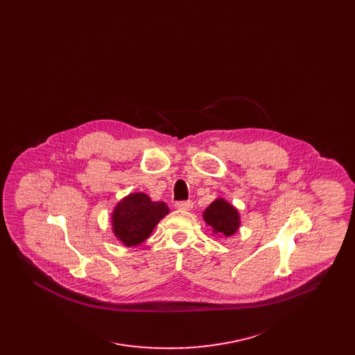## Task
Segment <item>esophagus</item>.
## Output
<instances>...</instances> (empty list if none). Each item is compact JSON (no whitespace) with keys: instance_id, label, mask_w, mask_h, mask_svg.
<instances>
[{"instance_id":"1","label":"esophagus","mask_w":355,"mask_h":355,"mask_svg":"<svg viewBox=\"0 0 355 355\" xmlns=\"http://www.w3.org/2000/svg\"><path fill=\"white\" fill-rule=\"evenodd\" d=\"M175 207L178 209V210H191V207H193V202L191 201H178V202L175 203Z\"/></svg>"}]
</instances>
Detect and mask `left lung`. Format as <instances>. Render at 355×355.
<instances>
[{
    "mask_svg": "<svg viewBox=\"0 0 355 355\" xmlns=\"http://www.w3.org/2000/svg\"><path fill=\"white\" fill-rule=\"evenodd\" d=\"M203 220L213 227L214 233H220L225 236H233L239 227L238 210L222 198L216 200L206 207L203 211Z\"/></svg>",
    "mask_w": 355,
    "mask_h": 355,
    "instance_id": "left-lung-1",
    "label": "left lung"
}]
</instances>
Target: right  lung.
<instances>
[{
  "label": "right lung",
  "instance_id": "1",
  "mask_svg": "<svg viewBox=\"0 0 355 355\" xmlns=\"http://www.w3.org/2000/svg\"><path fill=\"white\" fill-rule=\"evenodd\" d=\"M169 213L165 202H154L144 193H133L116 206L113 233L126 246H137L152 234L157 223Z\"/></svg>",
  "mask_w": 355,
  "mask_h": 355
}]
</instances>
